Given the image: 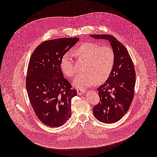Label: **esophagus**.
I'll use <instances>...</instances> for the list:
<instances>
[{
	"label": "esophagus",
	"instance_id": "esophagus-1",
	"mask_svg": "<svg viewBox=\"0 0 157 157\" xmlns=\"http://www.w3.org/2000/svg\"><path fill=\"white\" fill-rule=\"evenodd\" d=\"M77 90V93L78 95H82L85 92V90L83 89H78Z\"/></svg>",
	"mask_w": 157,
	"mask_h": 157
}]
</instances>
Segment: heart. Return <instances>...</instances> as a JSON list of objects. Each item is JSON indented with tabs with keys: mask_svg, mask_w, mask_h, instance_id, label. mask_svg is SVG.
<instances>
[{
	"mask_svg": "<svg viewBox=\"0 0 157 157\" xmlns=\"http://www.w3.org/2000/svg\"><path fill=\"white\" fill-rule=\"evenodd\" d=\"M74 53L78 58L87 60L85 67L86 72L78 75L74 80V83L77 87H90L97 81L101 83L109 78L115 63V54L111 48L88 42L80 45ZM61 67L68 77H74L76 69L70 55L63 56Z\"/></svg>",
	"mask_w": 157,
	"mask_h": 157,
	"instance_id": "heart-1",
	"label": "heart"
}]
</instances>
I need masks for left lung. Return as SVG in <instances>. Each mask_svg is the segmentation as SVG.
<instances>
[{
    "label": "left lung",
    "instance_id": "8db88e82",
    "mask_svg": "<svg viewBox=\"0 0 157 157\" xmlns=\"http://www.w3.org/2000/svg\"><path fill=\"white\" fill-rule=\"evenodd\" d=\"M96 39L108 40L115 54V63L110 76L98 88L99 103L94 106L93 114L104 123L120 120L128 112L134 96L135 71L126 48L109 34H90Z\"/></svg>",
    "mask_w": 157,
    "mask_h": 157
}]
</instances>
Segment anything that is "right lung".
I'll list each match as a JSON object with an SVG mask.
<instances>
[{"label": "right lung", "mask_w": 157, "mask_h": 157, "mask_svg": "<svg viewBox=\"0 0 157 157\" xmlns=\"http://www.w3.org/2000/svg\"><path fill=\"white\" fill-rule=\"evenodd\" d=\"M79 38L47 40L33 52L28 67L26 88L37 118L46 126L59 127L71 115V99L77 95L61 70L63 56Z\"/></svg>", "instance_id": "obj_1"}]
</instances>
